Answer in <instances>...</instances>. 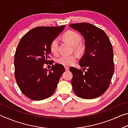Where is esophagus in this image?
I'll return each mask as SVG.
<instances>
[{
  "instance_id": "esophagus-1",
  "label": "esophagus",
  "mask_w": 128,
  "mask_h": 128,
  "mask_svg": "<svg viewBox=\"0 0 128 128\" xmlns=\"http://www.w3.org/2000/svg\"><path fill=\"white\" fill-rule=\"evenodd\" d=\"M64 68H65V69H66V70H68L69 69V67L68 66H65Z\"/></svg>"
}]
</instances>
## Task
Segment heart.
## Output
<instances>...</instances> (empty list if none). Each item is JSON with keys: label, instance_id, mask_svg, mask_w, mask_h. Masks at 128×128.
<instances>
[{"label": "heart", "instance_id": "b5f03b06", "mask_svg": "<svg viewBox=\"0 0 128 128\" xmlns=\"http://www.w3.org/2000/svg\"><path fill=\"white\" fill-rule=\"evenodd\" d=\"M64 38L67 42L74 46L78 50H81L82 46L79 44L81 40V37L79 34L75 32L68 31L64 34ZM58 45H59V40L58 38H56L52 41L50 44V50L52 53L54 54H57ZM77 58V56L76 54L63 55L58 58L57 62L59 64L64 66H69L72 64L76 61Z\"/></svg>", "mask_w": 128, "mask_h": 128}]
</instances>
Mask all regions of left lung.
<instances>
[{
  "instance_id": "obj_1",
  "label": "left lung",
  "mask_w": 128,
  "mask_h": 128,
  "mask_svg": "<svg viewBox=\"0 0 128 128\" xmlns=\"http://www.w3.org/2000/svg\"><path fill=\"white\" fill-rule=\"evenodd\" d=\"M69 26L83 36L85 52L79 64L84 69L88 68L85 73L74 67L69 68L73 74V90L81 98H96L107 90L114 72L111 43L103 30L91 24L77 23Z\"/></svg>"
}]
</instances>
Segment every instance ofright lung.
<instances>
[{"mask_svg":"<svg viewBox=\"0 0 128 128\" xmlns=\"http://www.w3.org/2000/svg\"><path fill=\"white\" fill-rule=\"evenodd\" d=\"M65 27L34 28L18 43L14 55V76L21 92L30 99L40 100L50 96L65 72L64 66L60 64L52 65L50 70L43 68V65L50 62L51 42Z\"/></svg>","mask_w":128,"mask_h":128,"instance_id":"add662e5","label":"right lung"}]
</instances>
